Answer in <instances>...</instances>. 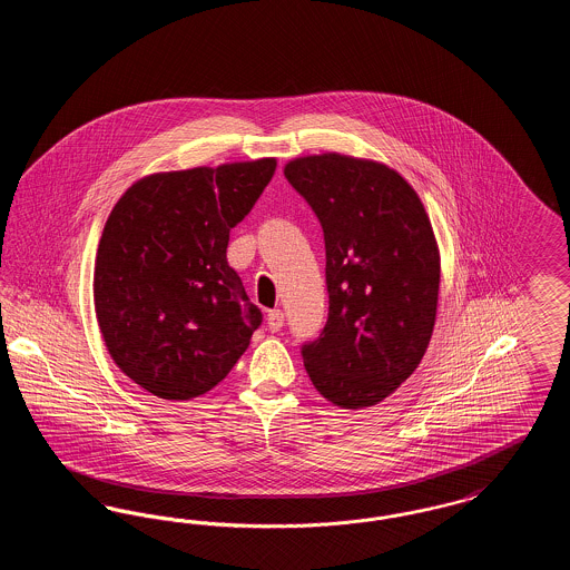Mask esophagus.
I'll list each match as a JSON object with an SVG mask.
<instances>
[{"label":"esophagus","instance_id":"1","mask_svg":"<svg viewBox=\"0 0 570 570\" xmlns=\"http://www.w3.org/2000/svg\"><path fill=\"white\" fill-rule=\"evenodd\" d=\"M267 326H269L272 333L282 331V326H284V312H282V309H272V312L267 314Z\"/></svg>","mask_w":570,"mask_h":570}]
</instances>
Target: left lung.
I'll list each match as a JSON object with an SVG mask.
<instances>
[{"mask_svg":"<svg viewBox=\"0 0 570 570\" xmlns=\"http://www.w3.org/2000/svg\"><path fill=\"white\" fill-rule=\"evenodd\" d=\"M325 233L328 318L303 363L346 410L376 406L419 367L438 309L440 252L419 194L386 164L344 154L284 166Z\"/></svg>","mask_w":570,"mask_h":570,"instance_id":"left-lung-1","label":"left lung"}]
</instances>
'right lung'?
Here are the masks:
<instances>
[{
    "label": "right lung",
    "instance_id": "right-lung-1",
    "mask_svg": "<svg viewBox=\"0 0 570 570\" xmlns=\"http://www.w3.org/2000/svg\"><path fill=\"white\" fill-rule=\"evenodd\" d=\"M275 166L261 158L154 173L115 203L96 252V318L115 365L151 395L198 397L247 351L263 314L226 247Z\"/></svg>",
    "mask_w": 570,
    "mask_h": 570
}]
</instances>
